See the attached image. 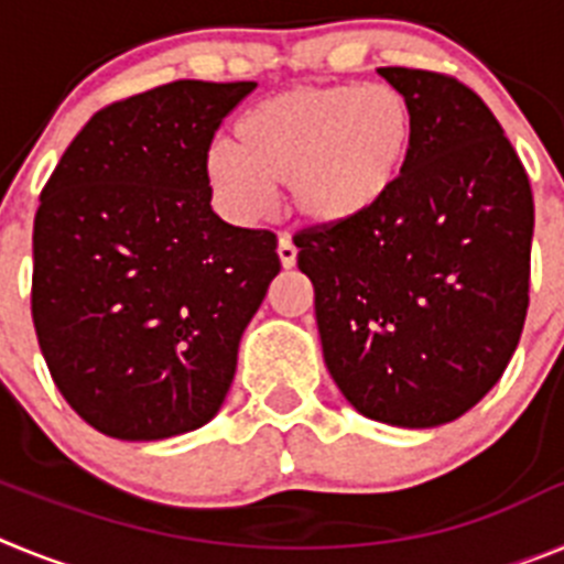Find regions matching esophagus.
Returning a JSON list of instances; mask_svg holds the SVG:
<instances>
[{
    "instance_id": "esophagus-1",
    "label": "esophagus",
    "mask_w": 564,
    "mask_h": 564,
    "mask_svg": "<svg viewBox=\"0 0 564 564\" xmlns=\"http://www.w3.org/2000/svg\"><path fill=\"white\" fill-rule=\"evenodd\" d=\"M276 253H279V262H282V268L296 265V246H293L288 237H279Z\"/></svg>"
}]
</instances>
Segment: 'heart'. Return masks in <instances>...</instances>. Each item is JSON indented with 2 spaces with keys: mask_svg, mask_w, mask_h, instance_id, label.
<instances>
[{
  "mask_svg": "<svg viewBox=\"0 0 564 564\" xmlns=\"http://www.w3.org/2000/svg\"><path fill=\"white\" fill-rule=\"evenodd\" d=\"M206 154L214 197L259 220L285 186L299 220L344 228L367 220L401 186L415 147V109L392 84L299 87L259 101Z\"/></svg>",
  "mask_w": 564,
  "mask_h": 564,
  "instance_id": "obj_1",
  "label": "heart"
}]
</instances>
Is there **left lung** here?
<instances>
[{
	"label": "left lung",
	"instance_id": "8db88e82",
	"mask_svg": "<svg viewBox=\"0 0 564 564\" xmlns=\"http://www.w3.org/2000/svg\"><path fill=\"white\" fill-rule=\"evenodd\" d=\"M415 109L401 186L367 220L293 237L341 395L378 423L468 412L514 356L528 311L534 197L491 109L430 69L381 67Z\"/></svg>",
	"mask_w": 564,
	"mask_h": 564
}]
</instances>
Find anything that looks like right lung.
Here are the masks:
<instances>
[{
  "mask_svg": "<svg viewBox=\"0 0 564 564\" xmlns=\"http://www.w3.org/2000/svg\"><path fill=\"white\" fill-rule=\"evenodd\" d=\"M257 82H172L96 112L42 188L33 325L64 401L118 441L220 412L276 237L220 220L206 154Z\"/></svg>",
  "mask_w": 564,
  "mask_h": 564,
  "instance_id": "1",
  "label": "right lung"
}]
</instances>
